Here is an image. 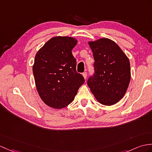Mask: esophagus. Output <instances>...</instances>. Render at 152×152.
Returning <instances> with one entry per match:
<instances>
[{"instance_id": "obj_1", "label": "esophagus", "mask_w": 152, "mask_h": 152, "mask_svg": "<svg viewBox=\"0 0 152 152\" xmlns=\"http://www.w3.org/2000/svg\"><path fill=\"white\" fill-rule=\"evenodd\" d=\"M83 77H84V78L86 79V78H87V72H84L83 73Z\"/></svg>"}]
</instances>
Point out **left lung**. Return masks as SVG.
<instances>
[{
    "instance_id": "1",
    "label": "left lung",
    "mask_w": 152,
    "mask_h": 152,
    "mask_svg": "<svg viewBox=\"0 0 152 152\" xmlns=\"http://www.w3.org/2000/svg\"><path fill=\"white\" fill-rule=\"evenodd\" d=\"M94 72L87 85L96 99L105 105L122 99L131 79L129 59L115 42L107 38L89 42Z\"/></svg>"
}]
</instances>
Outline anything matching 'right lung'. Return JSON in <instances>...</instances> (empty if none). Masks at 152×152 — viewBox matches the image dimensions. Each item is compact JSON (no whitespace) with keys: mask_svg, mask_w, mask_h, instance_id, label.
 I'll use <instances>...</instances> for the list:
<instances>
[{"mask_svg":"<svg viewBox=\"0 0 152 152\" xmlns=\"http://www.w3.org/2000/svg\"><path fill=\"white\" fill-rule=\"evenodd\" d=\"M76 44L72 37H53L35 57L33 73L37 92L51 107L61 109L70 104L85 82L76 71V60L72 54Z\"/></svg>","mask_w":152,"mask_h":152,"instance_id":"right-lung-1","label":"right lung"}]
</instances>
